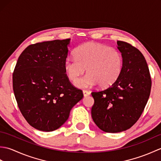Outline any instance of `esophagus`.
Masks as SVG:
<instances>
[{
    "label": "esophagus",
    "instance_id": "esophagus-1",
    "mask_svg": "<svg viewBox=\"0 0 161 161\" xmlns=\"http://www.w3.org/2000/svg\"><path fill=\"white\" fill-rule=\"evenodd\" d=\"M83 94H84V97H87L88 95H90L91 93L89 91H83Z\"/></svg>",
    "mask_w": 161,
    "mask_h": 161
}]
</instances>
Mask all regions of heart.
Here are the masks:
<instances>
[{"label":"heart","instance_id":"b5f03b06","mask_svg":"<svg viewBox=\"0 0 161 161\" xmlns=\"http://www.w3.org/2000/svg\"><path fill=\"white\" fill-rule=\"evenodd\" d=\"M64 70L71 81H75L86 68L87 74L75 82L80 88L100 87L114 84L121 75L124 67L122 53L108 46L87 43L75 51V57H67L64 61Z\"/></svg>","mask_w":161,"mask_h":161}]
</instances>
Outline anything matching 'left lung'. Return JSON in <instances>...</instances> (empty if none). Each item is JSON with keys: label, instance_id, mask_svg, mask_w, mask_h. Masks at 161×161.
Returning <instances> with one entry per match:
<instances>
[{"label": "left lung", "instance_id": "left-lung-1", "mask_svg": "<svg viewBox=\"0 0 161 161\" xmlns=\"http://www.w3.org/2000/svg\"><path fill=\"white\" fill-rule=\"evenodd\" d=\"M124 58L121 75L107 89L93 92L91 115L103 131L118 133L131 128L138 121L147 103L152 80L143 54L135 47L118 41Z\"/></svg>", "mask_w": 161, "mask_h": 161}]
</instances>
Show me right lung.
Listing matches in <instances>:
<instances>
[{"label": "right lung", "mask_w": 161, "mask_h": 161, "mask_svg": "<svg viewBox=\"0 0 161 161\" xmlns=\"http://www.w3.org/2000/svg\"><path fill=\"white\" fill-rule=\"evenodd\" d=\"M70 39L30 45L20 54L13 73V89L23 117L36 129L53 131L66 122L83 98L72 85L64 64Z\"/></svg>", "instance_id": "1"}]
</instances>
